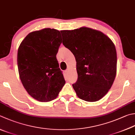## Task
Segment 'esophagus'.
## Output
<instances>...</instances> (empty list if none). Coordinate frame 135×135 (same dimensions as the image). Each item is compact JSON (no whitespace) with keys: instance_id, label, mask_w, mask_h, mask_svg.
Masks as SVG:
<instances>
[{"instance_id":"34e87169","label":"esophagus","mask_w":135,"mask_h":135,"mask_svg":"<svg viewBox=\"0 0 135 135\" xmlns=\"http://www.w3.org/2000/svg\"><path fill=\"white\" fill-rule=\"evenodd\" d=\"M69 72V69H67V70H66L65 71V72L66 73V74H68Z\"/></svg>"}]
</instances>
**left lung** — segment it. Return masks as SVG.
Returning <instances> with one entry per match:
<instances>
[{"label":"left lung","instance_id":"left-lung-1","mask_svg":"<svg viewBox=\"0 0 135 135\" xmlns=\"http://www.w3.org/2000/svg\"><path fill=\"white\" fill-rule=\"evenodd\" d=\"M63 44L74 55L78 80L73 88L80 99L96 102L104 97L116 75L115 46L99 30L82 27L62 30Z\"/></svg>","mask_w":135,"mask_h":135}]
</instances>
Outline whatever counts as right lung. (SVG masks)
I'll list each match as a JSON object with an SVG mask.
<instances>
[{
  "mask_svg": "<svg viewBox=\"0 0 135 135\" xmlns=\"http://www.w3.org/2000/svg\"><path fill=\"white\" fill-rule=\"evenodd\" d=\"M60 32L50 28L32 32L18 48L17 67L22 85L29 95L42 102L56 98L65 84L56 59L62 40Z\"/></svg>",
  "mask_w": 135,
  "mask_h": 135,
  "instance_id": "obj_1",
  "label": "right lung"
}]
</instances>
